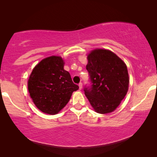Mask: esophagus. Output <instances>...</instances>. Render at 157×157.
<instances>
[{
  "label": "esophagus",
  "instance_id": "1",
  "mask_svg": "<svg viewBox=\"0 0 157 157\" xmlns=\"http://www.w3.org/2000/svg\"><path fill=\"white\" fill-rule=\"evenodd\" d=\"M78 87H79V89H80V90L82 89V88H83V83H79V84H78Z\"/></svg>",
  "mask_w": 157,
  "mask_h": 157
}]
</instances>
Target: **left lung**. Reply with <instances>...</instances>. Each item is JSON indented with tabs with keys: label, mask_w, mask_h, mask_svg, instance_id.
<instances>
[{
	"label": "left lung",
	"mask_w": 157,
	"mask_h": 157,
	"mask_svg": "<svg viewBox=\"0 0 157 157\" xmlns=\"http://www.w3.org/2000/svg\"><path fill=\"white\" fill-rule=\"evenodd\" d=\"M86 69L91 81L85 95L94 110L105 114L113 112L127 94L129 85L127 66L110 50L95 48L87 56Z\"/></svg>",
	"instance_id": "1"
}]
</instances>
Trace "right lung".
<instances>
[{
  "label": "right lung",
  "instance_id": "obj_1",
  "mask_svg": "<svg viewBox=\"0 0 157 157\" xmlns=\"http://www.w3.org/2000/svg\"><path fill=\"white\" fill-rule=\"evenodd\" d=\"M62 57L51 56L41 60L33 68L29 80L28 90L36 106L47 114L54 115L63 109L72 94L78 89L64 70Z\"/></svg>",
  "mask_w": 157,
  "mask_h": 157
}]
</instances>
